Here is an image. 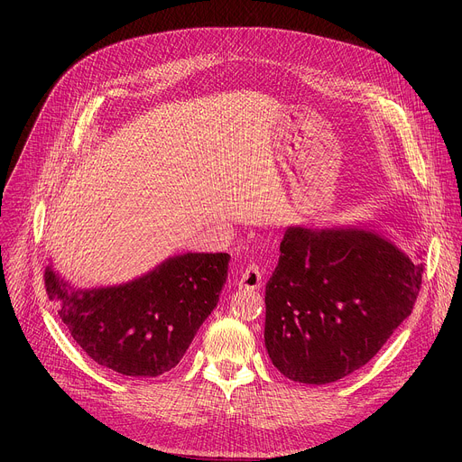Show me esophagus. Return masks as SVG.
Masks as SVG:
<instances>
[{"instance_id": "34e87169", "label": "esophagus", "mask_w": 462, "mask_h": 462, "mask_svg": "<svg viewBox=\"0 0 462 462\" xmlns=\"http://www.w3.org/2000/svg\"><path fill=\"white\" fill-rule=\"evenodd\" d=\"M239 286L247 288V290H260L262 288V272H260L258 265L251 263V265H247L244 272H241Z\"/></svg>"}]
</instances>
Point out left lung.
Returning a JSON list of instances; mask_svg holds the SVG:
<instances>
[{
    "label": "left lung",
    "instance_id": "left-lung-1",
    "mask_svg": "<svg viewBox=\"0 0 462 462\" xmlns=\"http://www.w3.org/2000/svg\"><path fill=\"white\" fill-rule=\"evenodd\" d=\"M421 254L411 260L371 226H288L265 284L263 341L273 365L317 385L367 365L414 309Z\"/></svg>",
    "mask_w": 462,
    "mask_h": 462
}]
</instances>
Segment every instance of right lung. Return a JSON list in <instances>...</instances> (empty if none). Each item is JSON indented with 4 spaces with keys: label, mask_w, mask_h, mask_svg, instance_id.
<instances>
[{
    "label": "right lung",
    "mask_w": 462,
    "mask_h": 462,
    "mask_svg": "<svg viewBox=\"0 0 462 462\" xmlns=\"http://www.w3.org/2000/svg\"><path fill=\"white\" fill-rule=\"evenodd\" d=\"M230 254L170 256L142 277L101 288H75L52 268L46 294L77 345L99 365L124 376L174 369L218 303Z\"/></svg>",
    "instance_id": "obj_1"
}]
</instances>
